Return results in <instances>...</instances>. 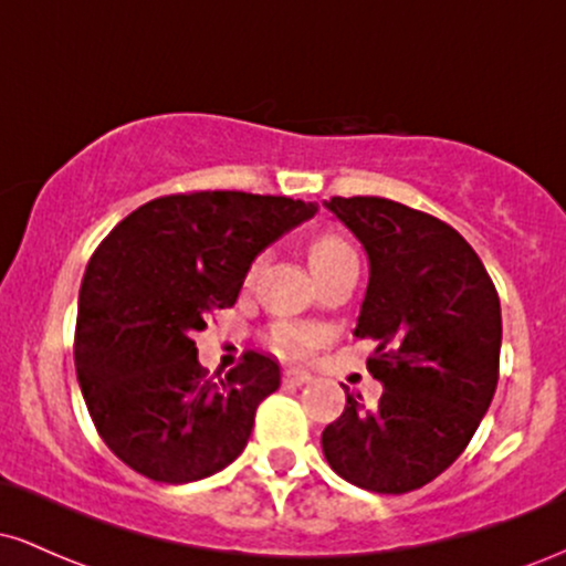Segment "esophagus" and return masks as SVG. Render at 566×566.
<instances>
[{
  "label": "esophagus",
  "mask_w": 566,
  "mask_h": 566,
  "mask_svg": "<svg viewBox=\"0 0 566 566\" xmlns=\"http://www.w3.org/2000/svg\"><path fill=\"white\" fill-rule=\"evenodd\" d=\"M308 380L311 373H305V369H287V373H284V382H290V386H305Z\"/></svg>",
  "instance_id": "34e87169"
}]
</instances>
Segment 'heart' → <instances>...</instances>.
<instances>
[{
	"label": "heart",
	"instance_id": "obj_1",
	"mask_svg": "<svg viewBox=\"0 0 566 566\" xmlns=\"http://www.w3.org/2000/svg\"><path fill=\"white\" fill-rule=\"evenodd\" d=\"M350 255H354V250H350L346 239H340L337 233H319V237L308 244L311 271L324 269V265H333ZM271 340H274V348L282 350V354L301 356L305 350L316 346L319 333L311 327H297V324H279L274 333H271Z\"/></svg>",
	"mask_w": 566,
	"mask_h": 566
}]
</instances>
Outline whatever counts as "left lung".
Returning a JSON list of instances; mask_svg holds the SVG:
<instances>
[{
	"mask_svg": "<svg viewBox=\"0 0 566 566\" xmlns=\"http://www.w3.org/2000/svg\"><path fill=\"white\" fill-rule=\"evenodd\" d=\"M324 207L367 252L354 335L375 340L367 367L382 396L365 407L346 391L322 450L346 482L401 495L450 469L490 409L503 337L497 292L471 244L439 218L380 197Z\"/></svg>",
	"mask_w": 566,
	"mask_h": 566,
	"instance_id": "8db88e82",
	"label": "left lung"
}]
</instances>
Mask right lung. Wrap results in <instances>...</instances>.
Masks as SVG:
<instances>
[{"mask_svg": "<svg viewBox=\"0 0 566 566\" xmlns=\"http://www.w3.org/2000/svg\"><path fill=\"white\" fill-rule=\"evenodd\" d=\"M319 212L316 201L197 191L138 207L90 258L76 314V378L122 463L188 484L242 454L255 409L282 382L274 356L247 350L207 378L193 333L237 303L252 261Z\"/></svg>", "mask_w": 566, "mask_h": 566, "instance_id": "obj_1", "label": "right lung"}]
</instances>
